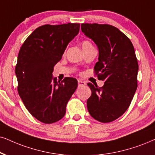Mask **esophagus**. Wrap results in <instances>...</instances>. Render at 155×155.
<instances>
[{
    "label": "esophagus",
    "mask_w": 155,
    "mask_h": 155,
    "mask_svg": "<svg viewBox=\"0 0 155 155\" xmlns=\"http://www.w3.org/2000/svg\"><path fill=\"white\" fill-rule=\"evenodd\" d=\"M78 84H79V87H84V86L86 85V82L81 81V80H78Z\"/></svg>",
    "instance_id": "1"
}]
</instances>
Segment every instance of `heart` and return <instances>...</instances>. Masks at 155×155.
Listing matches in <instances>:
<instances>
[{
    "label": "heart",
    "mask_w": 155,
    "mask_h": 155,
    "mask_svg": "<svg viewBox=\"0 0 155 155\" xmlns=\"http://www.w3.org/2000/svg\"><path fill=\"white\" fill-rule=\"evenodd\" d=\"M81 46H82V49H83V51L87 49V48H91V47H93V46H92V44H91V43H90L89 41H84L82 42Z\"/></svg>",
    "instance_id": "b5f03b06"
}]
</instances>
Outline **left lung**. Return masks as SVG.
I'll use <instances>...</instances> for the list:
<instances>
[{
    "label": "left lung",
    "instance_id": "obj_1",
    "mask_svg": "<svg viewBox=\"0 0 155 155\" xmlns=\"http://www.w3.org/2000/svg\"><path fill=\"white\" fill-rule=\"evenodd\" d=\"M81 28L97 46L99 58L94 71L105 81L102 87L87 84L91 90L87 101L88 111L96 120L111 122L127 111L137 88L138 63L134 46L126 35L112 25L82 23Z\"/></svg>",
    "mask_w": 155,
    "mask_h": 155
}]
</instances>
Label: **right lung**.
<instances>
[{
	"instance_id": "right-lung-1",
	"label": "right lung",
	"mask_w": 155,
	"mask_h": 155,
	"mask_svg": "<svg viewBox=\"0 0 155 155\" xmlns=\"http://www.w3.org/2000/svg\"><path fill=\"white\" fill-rule=\"evenodd\" d=\"M79 28V23L42 25L26 38L18 53L15 72L19 96L31 114L45 124L63 118L77 88L74 78L60 82L52 73Z\"/></svg>"
}]
</instances>
